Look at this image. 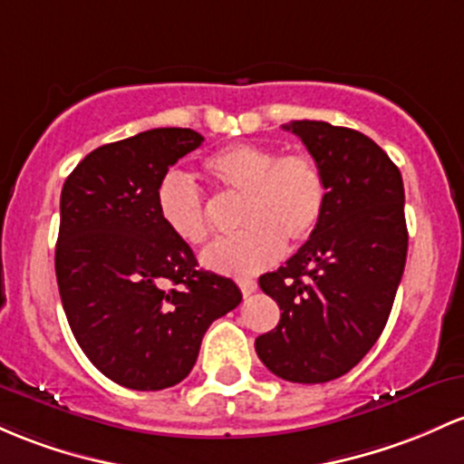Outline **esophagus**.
I'll list each match as a JSON object with an SVG mask.
<instances>
[{"label": "esophagus", "instance_id": "obj_1", "mask_svg": "<svg viewBox=\"0 0 464 464\" xmlns=\"http://www.w3.org/2000/svg\"><path fill=\"white\" fill-rule=\"evenodd\" d=\"M237 284H240V290H242L244 297H248V295L256 293V290H257V282H256V279H251V277H244Z\"/></svg>", "mask_w": 464, "mask_h": 464}]
</instances>
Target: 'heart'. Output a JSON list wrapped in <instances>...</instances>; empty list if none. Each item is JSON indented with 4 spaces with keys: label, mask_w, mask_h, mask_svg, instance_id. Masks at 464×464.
Returning a JSON list of instances; mask_svg holds the SVG:
<instances>
[{
    "label": "heart",
    "mask_w": 464,
    "mask_h": 464,
    "mask_svg": "<svg viewBox=\"0 0 464 464\" xmlns=\"http://www.w3.org/2000/svg\"><path fill=\"white\" fill-rule=\"evenodd\" d=\"M205 171L228 196L242 198L240 236L216 242L202 262L224 275H256L277 262L288 246L314 236L328 205V185L308 154L279 156L256 142H233L205 160ZM156 211L171 236L191 246L211 236L208 205L191 178L167 171L156 185Z\"/></svg>",
    "instance_id": "obj_1"
}]
</instances>
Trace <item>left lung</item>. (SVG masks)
<instances>
[{
    "instance_id": "8db88e82",
    "label": "left lung",
    "mask_w": 464,
    "mask_h": 464,
    "mask_svg": "<svg viewBox=\"0 0 464 464\" xmlns=\"http://www.w3.org/2000/svg\"><path fill=\"white\" fill-rule=\"evenodd\" d=\"M284 130L322 167L328 205L314 236L259 277L282 314L256 339V353L279 379L325 383L350 372L388 324L407 257L403 178L350 127L293 121Z\"/></svg>"
}]
</instances>
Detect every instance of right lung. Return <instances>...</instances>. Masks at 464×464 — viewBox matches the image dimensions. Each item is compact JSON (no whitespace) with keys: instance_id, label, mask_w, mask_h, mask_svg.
<instances>
[{"instance_id":"1","label":"right lung","mask_w":464,"mask_h":464,"mask_svg":"<svg viewBox=\"0 0 464 464\" xmlns=\"http://www.w3.org/2000/svg\"><path fill=\"white\" fill-rule=\"evenodd\" d=\"M202 136L158 127L90 151L61 191L54 271L76 343L114 383L156 392L196 365L208 325L242 302L198 268L156 211V185Z\"/></svg>"}]
</instances>
